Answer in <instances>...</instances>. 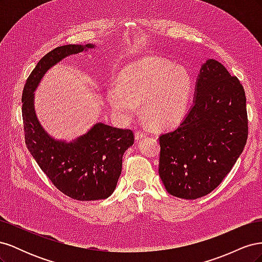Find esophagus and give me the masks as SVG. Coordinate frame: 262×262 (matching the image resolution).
I'll use <instances>...</instances> for the list:
<instances>
[{"instance_id":"1","label":"esophagus","mask_w":262,"mask_h":262,"mask_svg":"<svg viewBox=\"0 0 262 262\" xmlns=\"http://www.w3.org/2000/svg\"><path fill=\"white\" fill-rule=\"evenodd\" d=\"M145 137H146V132H144V131L138 130V131L136 132V139H137V140H141V139H143V138H145Z\"/></svg>"}]
</instances>
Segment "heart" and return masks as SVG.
Listing matches in <instances>:
<instances>
[{"label":"heart","instance_id":"obj_1","mask_svg":"<svg viewBox=\"0 0 262 262\" xmlns=\"http://www.w3.org/2000/svg\"><path fill=\"white\" fill-rule=\"evenodd\" d=\"M193 92L192 77L185 68L157 57H145L125 66L118 83L109 86L107 100L122 121L138 113L139 102L147 120L168 126L185 117Z\"/></svg>","mask_w":262,"mask_h":262}]
</instances>
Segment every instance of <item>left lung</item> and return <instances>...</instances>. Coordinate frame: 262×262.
Wrapping results in <instances>:
<instances>
[{"label":"left lung","instance_id":"1","mask_svg":"<svg viewBox=\"0 0 262 262\" xmlns=\"http://www.w3.org/2000/svg\"><path fill=\"white\" fill-rule=\"evenodd\" d=\"M192 107L160 136L158 173L167 192L194 200L213 191L231 171L248 138L244 87L223 64L209 59L200 70Z\"/></svg>","mask_w":262,"mask_h":262}]
</instances>
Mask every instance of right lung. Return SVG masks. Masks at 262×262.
<instances>
[{
    "label": "right lung",
    "mask_w": 262,
    "mask_h": 262,
    "mask_svg": "<svg viewBox=\"0 0 262 262\" xmlns=\"http://www.w3.org/2000/svg\"><path fill=\"white\" fill-rule=\"evenodd\" d=\"M94 48L89 43L67 45L51 50L28 76L21 96L26 146L39 167L62 193L78 201L106 199L121 175L122 156L134 143L130 129L96 123L77 140L66 143L45 132L34 109V91L52 66L70 54Z\"/></svg>",
    "instance_id": "obj_1"
}]
</instances>
